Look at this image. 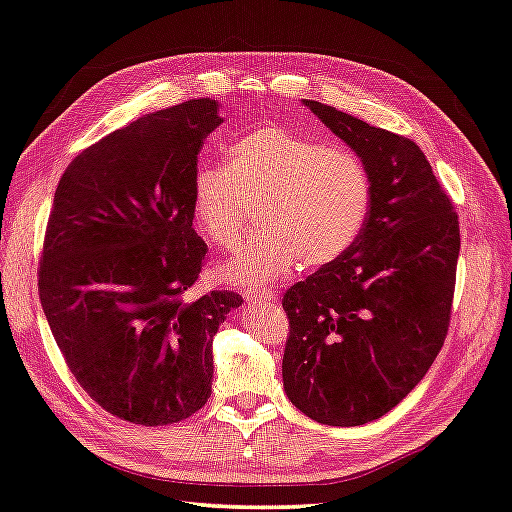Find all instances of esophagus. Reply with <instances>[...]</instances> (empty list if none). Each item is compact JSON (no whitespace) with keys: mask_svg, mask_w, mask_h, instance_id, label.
<instances>
[{"mask_svg":"<svg viewBox=\"0 0 512 512\" xmlns=\"http://www.w3.org/2000/svg\"><path fill=\"white\" fill-rule=\"evenodd\" d=\"M244 297L248 299V302H253V304L275 302V293H273V290H268V288H246L244 290Z\"/></svg>","mask_w":512,"mask_h":512,"instance_id":"esophagus-1","label":"esophagus"}]
</instances>
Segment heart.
<instances>
[{
  "label": "heart",
  "instance_id": "obj_1",
  "mask_svg": "<svg viewBox=\"0 0 512 512\" xmlns=\"http://www.w3.org/2000/svg\"><path fill=\"white\" fill-rule=\"evenodd\" d=\"M266 230L222 264L230 284L284 277L297 257L324 266L362 233L370 177L355 153L282 126H264L230 142L226 166H202L193 179V210L208 242L237 248L255 219Z\"/></svg>",
  "mask_w": 512,
  "mask_h": 512
}]
</instances>
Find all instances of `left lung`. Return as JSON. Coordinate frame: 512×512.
I'll list each match as a JSON object with an SVG mask.
<instances>
[{"label":"left lung","mask_w":512,"mask_h":512,"mask_svg":"<svg viewBox=\"0 0 512 512\" xmlns=\"http://www.w3.org/2000/svg\"><path fill=\"white\" fill-rule=\"evenodd\" d=\"M302 104L362 159L370 208L342 257L286 290L284 390L319 424L362 426L402 402L444 346L459 222L415 142Z\"/></svg>","instance_id":"left-lung-1"}]
</instances>
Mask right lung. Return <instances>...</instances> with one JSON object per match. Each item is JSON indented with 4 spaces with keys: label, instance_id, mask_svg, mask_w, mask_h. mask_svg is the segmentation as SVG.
<instances>
[{
    "label": "right lung",
    "instance_id": "1",
    "mask_svg": "<svg viewBox=\"0 0 512 512\" xmlns=\"http://www.w3.org/2000/svg\"><path fill=\"white\" fill-rule=\"evenodd\" d=\"M222 122L210 97L139 117L77 155L55 190L44 315L79 386L126 422L175 424L208 402L213 337L244 302L195 290L208 248L193 179Z\"/></svg>",
    "mask_w": 512,
    "mask_h": 512
}]
</instances>
